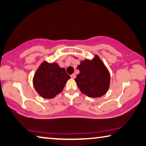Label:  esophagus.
<instances>
[{
	"instance_id": "esophagus-1",
	"label": "esophagus",
	"mask_w": 146,
	"mask_h": 146,
	"mask_svg": "<svg viewBox=\"0 0 146 146\" xmlns=\"http://www.w3.org/2000/svg\"><path fill=\"white\" fill-rule=\"evenodd\" d=\"M70 77L72 79H74L76 78V74H72L70 75Z\"/></svg>"
}]
</instances>
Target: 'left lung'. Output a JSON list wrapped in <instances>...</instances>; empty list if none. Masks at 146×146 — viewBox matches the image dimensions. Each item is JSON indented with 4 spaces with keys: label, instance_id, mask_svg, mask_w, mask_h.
Listing matches in <instances>:
<instances>
[{
    "label": "left lung",
    "instance_id": "left-lung-1",
    "mask_svg": "<svg viewBox=\"0 0 146 146\" xmlns=\"http://www.w3.org/2000/svg\"><path fill=\"white\" fill-rule=\"evenodd\" d=\"M77 68L80 74L74 80L81 92L92 98L106 94L110 85V74L98 55L92 60H81Z\"/></svg>",
    "mask_w": 146,
    "mask_h": 146
}]
</instances>
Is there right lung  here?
<instances>
[{
	"mask_svg": "<svg viewBox=\"0 0 146 146\" xmlns=\"http://www.w3.org/2000/svg\"><path fill=\"white\" fill-rule=\"evenodd\" d=\"M70 78L65 69L60 67L57 63L43 61L35 73L33 83L40 96L52 99L63 91Z\"/></svg>",
	"mask_w": 146,
	"mask_h": 146,
	"instance_id": "add662e5",
	"label": "right lung"
}]
</instances>
